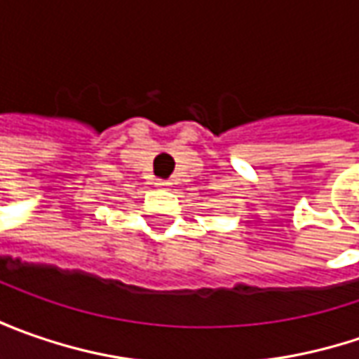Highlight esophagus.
Segmentation results:
<instances>
[{"label": "esophagus", "mask_w": 359, "mask_h": 359, "mask_svg": "<svg viewBox=\"0 0 359 359\" xmlns=\"http://www.w3.org/2000/svg\"><path fill=\"white\" fill-rule=\"evenodd\" d=\"M156 186H158V187H170V186H172V182H170V180H158V182H156Z\"/></svg>", "instance_id": "34e87169"}]
</instances>
